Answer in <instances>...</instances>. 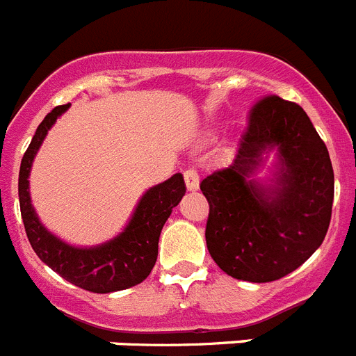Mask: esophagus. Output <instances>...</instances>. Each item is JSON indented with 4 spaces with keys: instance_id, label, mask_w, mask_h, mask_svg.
I'll return each mask as SVG.
<instances>
[{
    "instance_id": "34e87169",
    "label": "esophagus",
    "mask_w": 356,
    "mask_h": 356,
    "mask_svg": "<svg viewBox=\"0 0 356 356\" xmlns=\"http://www.w3.org/2000/svg\"><path fill=\"white\" fill-rule=\"evenodd\" d=\"M184 178H185V185H187L188 191H197L200 187V175L194 168H188L184 171Z\"/></svg>"
}]
</instances>
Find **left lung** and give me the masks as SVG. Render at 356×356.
Instances as JSON below:
<instances>
[{"label": "left lung", "instance_id": "1", "mask_svg": "<svg viewBox=\"0 0 356 356\" xmlns=\"http://www.w3.org/2000/svg\"><path fill=\"white\" fill-rule=\"evenodd\" d=\"M279 151L269 186L251 179L267 150ZM210 205L207 248L232 278H284L323 244L332 219L328 149L298 103L266 96L251 108L234 162L200 184Z\"/></svg>", "mask_w": 356, "mask_h": 356}]
</instances>
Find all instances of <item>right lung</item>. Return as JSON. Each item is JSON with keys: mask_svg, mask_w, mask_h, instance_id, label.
<instances>
[{"mask_svg": "<svg viewBox=\"0 0 356 356\" xmlns=\"http://www.w3.org/2000/svg\"><path fill=\"white\" fill-rule=\"evenodd\" d=\"M67 105L53 108L37 128L19 169V205L28 241L40 260L64 280L96 294L134 287L149 276L159 254V238L163 225L185 194V181L176 172L163 184L151 187L135 209L124 232L94 248H74L49 234L31 207L28 176L31 162L56 118Z\"/></svg>", "mask_w": 356, "mask_h": 356, "instance_id": "right-lung-1", "label": "right lung"}]
</instances>
